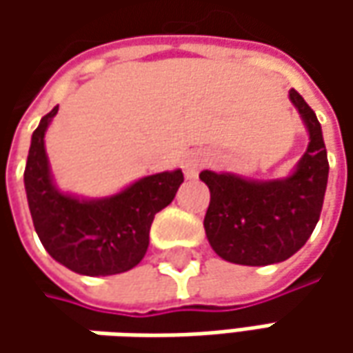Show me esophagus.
Returning a JSON list of instances; mask_svg holds the SVG:
<instances>
[{
	"label": "esophagus",
	"mask_w": 353,
	"mask_h": 353,
	"mask_svg": "<svg viewBox=\"0 0 353 353\" xmlns=\"http://www.w3.org/2000/svg\"><path fill=\"white\" fill-rule=\"evenodd\" d=\"M202 165H204V161H202V157L198 155V153H194V151L186 153L183 159V169L186 179H194L198 174V170L202 169Z\"/></svg>",
	"instance_id": "esophagus-1"
}]
</instances>
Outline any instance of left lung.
Here are the masks:
<instances>
[{"instance_id":"left-lung-1","label":"left lung","mask_w":353,"mask_h":353,"mask_svg":"<svg viewBox=\"0 0 353 353\" xmlns=\"http://www.w3.org/2000/svg\"><path fill=\"white\" fill-rule=\"evenodd\" d=\"M289 96L310 135L291 176L257 183L228 172H200V181L210 188L204 230L212 250L230 263L261 267L285 261L305 245L319 224L328 183L322 129L303 96L294 88Z\"/></svg>"}]
</instances>
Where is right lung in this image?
I'll use <instances>...</instances> for the list:
<instances>
[{"label":"right lung","instance_id":"right-lung-1","mask_svg":"<svg viewBox=\"0 0 353 353\" xmlns=\"http://www.w3.org/2000/svg\"><path fill=\"white\" fill-rule=\"evenodd\" d=\"M57 112L59 105L33 131L23 174L34 232L48 255L74 273L105 277L129 271L143 259L153 218L172 202L183 170L145 176L102 200L62 194L52 184L45 153V131Z\"/></svg>","mask_w":353,"mask_h":353}]
</instances>
